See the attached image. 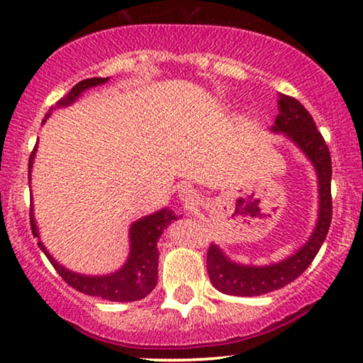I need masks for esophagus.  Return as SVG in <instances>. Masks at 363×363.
<instances>
[{
  "label": "esophagus",
  "instance_id": "1",
  "mask_svg": "<svg viewBox=\"0 0 363 363\" xmlns=\"http://www.w3.org/2000/svg\"><path fill=\"white\" fill-rule=\"evenodd\" d=\"M199 194L196 189H194L192 186H189V184H184V186L179 187V197L181 201H184L186 203H194L197 201Z\"/></svg>",
  "mask_w": 363,
  "mask_h": 363
}]
</instances>
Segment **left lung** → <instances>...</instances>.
<instances>
[{
  "instance_id": "left-lung-1",
  "label": "left lung",
  "mask_w": 363,
  "mask_h": 363,
  "mask_svg": "<svg viewBox=\"0 0 363 363\" xmlns=\"http://www.w3.org/2000/svg\"><path fill=\"white\" fill-rule=\"evenodd\" d=\"M279 113L272 131L284 133L313 162L319 182V217L313 235L298 252L283 262L268 267H252L232 262L217 245L207 250V273L213 288L230 296H259L294 281L313 263L320 245L324 243L333 220V162L324 138L315 128L309 111L298 100L279 95Z\"/></svg>"
}]
</instances>
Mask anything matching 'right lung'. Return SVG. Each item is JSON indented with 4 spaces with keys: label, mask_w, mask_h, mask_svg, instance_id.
<instances>
[{
    "label": "right lung",
    "mask_w": 363,
    "mask_h": 363,
    "mask_svg": "<svg viewBox=\"0 0 363 363\" xmlns=\"http://www.w3.org/2000/svg\"><path fill=\"white\" fill-rule=\"evenodd\" d=\"M106 80H108V77H94L79 82L77 85L72 86V90H70L67 95L62 96V99L55 104V108L69 106L70 104H74L86 89L105 84ZM55 108L50 106V110L45 113L44 121L49 118L52 110ZM35 151H38V145H35L29 157V181ZM176 218L177 217L174 216V212L169 211V208H162V211H157L156 213L143 217L140 220L133 223L130 228L128 259H126V263L118 269V272L105 274V277H86V274L70 272V269L60 267V264L50 257L40 240L38 245L44 252L45 257L49 258V262L52 263L55 272L62 277L65 283L72 286L74 289L89 296H96V298L101 299L116 301V303H130V301H140L143 298H146V296L155 289V286L157 283V259H160V252H157L156 245L157 238L161 237L162 230H164L172 220H176ZM30 230H33V235L35 238H39L38 227H35L34 222L33 206H30Z\"/></svg>",
    "instance_id": "obj_1"
}]
</instances>
